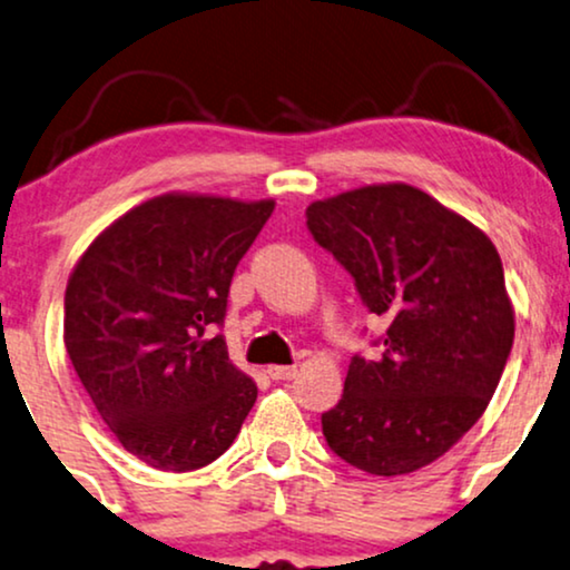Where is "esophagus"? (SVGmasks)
<instances>
[{"mask_svg":"<svg viewBox=\"0 0 570 570\" xmlns=\"http://www.w3.org/2000/svg\"><path fill=\"white\" fill-rule=\"evenodd\" d=\"M296 372H298V367L296 364H293V367H269L266 370V375L272 377V381H293V377H296Z\"/></svg>","mask_w":570,"mask_h":570,"instance_id":"obj_1","label":"esophagus"}]
</instances>
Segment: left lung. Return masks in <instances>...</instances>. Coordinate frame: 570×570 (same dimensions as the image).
Segmentation results:
<instances>
[{
    "label": "left lung",
    "instance_id": "8db88e82",
    "mask_svg": "<svg viewBox=\"0 0 570 570\" xmlns=\"http://www.w3.org/2000/svg\"><path fill=\"white\" fill-rule=\"evenodd\" d=\"M314 243L354 279L381 356H351L327 446L372 475L431 465L479 423L508 364L515 320L500 253L410 185H372L306 208Z\"/></svg>",
    "mask_w": 570,
    "mask_h": 570
}]
</instances>
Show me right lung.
Returning <instances> with one entry per match:
<instances>
[{
  "label": "right lung",
  "instance_id": "1",
  "mask_svg": "<svg viewBox=\"0 0 570 570\" xmlns=\"http://www.w3.org/2000/svg\"><path fill=\"white\" fill-rule=\"evenodd\" d=\"M274 203L160 195L89 245L66 287V351L105 425L150 468L222 456L256 404L216 327Z\"/></svg>",
  "mask_w": 570,
  "mask_h": 570
}]
</instances>
